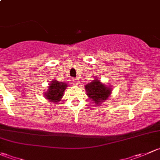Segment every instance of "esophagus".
Segmentation results:
<instances>
[{"label":"esophagus","instance_id":"esophagus-1","mask_svg":"<svg viewBox=\"0 0 160 160\" xmlns=\"http://www.w3.org/2000/svg\"><path fill=\"white\" fill-rule=\"evenodd\" d=\"M73 83L75 84V85H79V79H78V78H73Z\"/></svg>","mask_w":160,"mask_h":160}]
</instances>
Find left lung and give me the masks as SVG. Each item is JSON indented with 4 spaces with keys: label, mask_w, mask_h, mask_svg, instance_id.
<instances>
[{
    "label": "left lung",
    "mask_w": 160,
    "mask_h": 160,
    "mask_svg": "<svg viewBox=\"0 0 160 160\" xmlns=\"http://www.w3.org/2000/svg\"><path fill=\"white\" fill-rule=\"evenodd\" d=\"M85 88L88 98L96 105H102L111 96L112 92V87L111 85L102 83L97 76L91 82L85 85Z\"/></svg>",
    "instance_id": "obj_1"
}]
</instances>
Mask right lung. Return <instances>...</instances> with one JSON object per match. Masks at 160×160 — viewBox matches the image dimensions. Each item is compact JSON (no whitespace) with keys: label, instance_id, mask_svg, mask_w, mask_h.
Here are the masks:
<instances>
[{"label":"right lung","instance_id":"right-lung-1","mask_svg":"<svg viewBox=\"0 0 160 160\" xmlns=\"http://www.w3.org/2000/svg\"><path fill=\"white\" fill-rule=\"evenodd\" d=\"M68 86V85L65 82H59L55 79L51 81L50 84L48 86V90L44 93V97L51 102L57 104L58 102L62 101L64 92Z\"/></svg>","mask_w":160,"mask_h":160}]
</instances>
